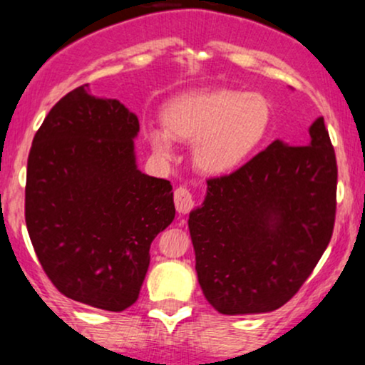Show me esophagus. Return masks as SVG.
Wrapping results in <instances>:
<instances>
[{"mask_svg": "<svg viewBox=\"0 0 365 365\" xmlns=\"http://www.w3.org/2000/svg\"><path fill=\"white\" fill-rule=\"evenodd\" d=\"M192 206H194V197H192L190 192L185 187L177 188L175 190V207H177L180 215H187Z\"/></svg>", "mask_w": 365, "mask_h": 365, "instance_id": "obj_1", "label": "esophagus"}]
</instances>
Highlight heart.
Returning a JSON list of instances; mask_svg holds the SVG:
<instances>
[{
    "mask_svg": "<svg viewBox=\"0 0 365 365\" xmlns=\"http://www.w3.org/2000/svg\"><path fill=\"white\" fill-rule=\"evenodd\" d=\"M161 116L165 128L150 127L145 132L153 153L171 161L175 140L194 142L195 168L221 177L240 168L266 139L271 106L257 92L190 91L170 99Z\"/></svg>",
    "mask_w": 365,
    "mask_h": 365,
    "instance_id": "b5f03b06",
    "label": "heart"
}]
</instances>
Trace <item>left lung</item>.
<instances>
[{
	"instance_id": "left-lung-1",
	"label": "left lung",
	"mask_w": 365,
	"mask_h": 365,
	"mask_svg": "<svg viewBox=\"0 0 365 365\" xmlns=\"http://www.w3.org/2000/svg\"><path fill=\"white\" fill-rule=\"evenodd\" d=\"M336 178L319 116L305 145L276 139L235 173L207 180L188 230L199 284L217 312H271L299 292L331 240Z\"/></svg>"
}]
</instances>
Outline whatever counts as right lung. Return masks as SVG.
I'll use <instances>...</instances> for the list:
<instances>
[{"mask_svg":"<svg viewBox=\"0 0 365 365\" xmlns=\"http://www.w3.org/2000/svg\"><path fill=\"white\" fill-rule=\"evenodd\" d=\"M139 118L89 83L61 98L32 140L25 221L41 266L68 299L121 312L149 249L175 220L173 187L137 166Z\"/></svg>","mask_w":365,"mask_h":365,"instance_id":"obj_1","label":"right lung"}]
</instances>
